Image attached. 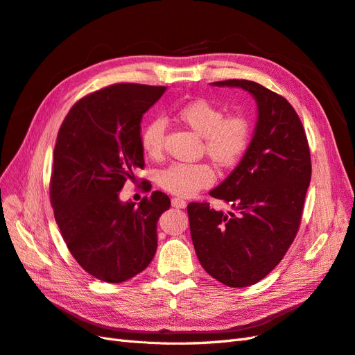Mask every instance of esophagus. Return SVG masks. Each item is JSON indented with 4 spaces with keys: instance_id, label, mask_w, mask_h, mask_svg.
<instances>
[{
    "instance_id": "obj_1",
    "label": "esophagus",
    "mask_w": 355,
    "mask_h": 355,
    "mask_svg": "<svg viewBox=\"0 0 355 355\" xmlns=\"http://www.w3.org/2000/svg\"><path fill=\"white\" fill-rule=\"evenodd\" d=\"M171 204H172V207L174 208H186V205H187V202L184 200V199H180V198H174L171 200Z\"/></svg>"
}]
</instances>
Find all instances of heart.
Returning <instances> with one entry per match:
<instances>
[{
	"label": "heart",
	"instance_id": "heart-1",
	"mask_svg": "<svg viewBox=\"0 0 355 355\" xmlns=\"http://www.w3.org/2000/svg\"><path fill=\"white\" fill-rule=\"evenodd\" d=\"M177 119L204 138L202 151L221 168L234 166L245 155L251 141V123L244 114H226L223 108L207 99H195L181 105ZM165 121L151 119L139 132V146L150 159L164 153ZM214 171L204 162L171 164L159 171V186L178 196H191L214 183Z\"/></svg>",
	"mask_w": 355,
	"mask_h": 355
}]
</instances>
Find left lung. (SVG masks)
<instances>
[{"instance_id": "obj_1", "label": "left lung", "mask_w": 355, "mask_h": 355, "mask_svg": "<svg viewBox=\"0 0 355 355\" xmlns=\"http://www.w3.org/2000/svg\"><path fill=\"white\" fill-rule=\"evenodd\" d=\"M211 85L247 90L256 99L259 117L239 165L209 191L235 211L225 214L208 202H191L190 235L212 278L227 287H248L278 265L297 235L312 171L309 144L284 96L250 80Z\"/></svg>"}]
</instances>
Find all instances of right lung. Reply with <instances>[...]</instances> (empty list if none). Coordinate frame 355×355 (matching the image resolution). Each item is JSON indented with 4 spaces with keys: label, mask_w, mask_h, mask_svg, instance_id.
Returning a JSON list of instances; mask_svg holds the SVG:
<instances>
[{
    "label": "right lung",
    "mask_w": 355,
    "mask_h": 355,
    "mask_svg": "<svg viewBox=\"0 0 355 355\" xmlns=\"http://www.w3.org/2000/svg\"><path fill=\"white\" fill-rule=\"evenodd\" d=\"M165 90L135 83L96 90L71 107L58 132L50 177L55 220L78 265L111 284L150 265L157 220L171 207L159 190L138 207L119 199L126 180L144 168L141 119ZM143 184L146 190L148 181Z\"/></svg>",
    "instance_id": "right-lung-1"
}]
</instances>
